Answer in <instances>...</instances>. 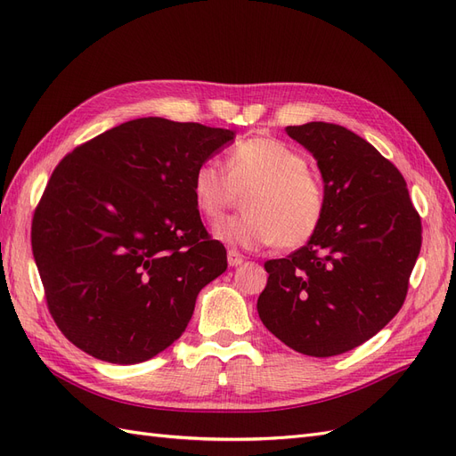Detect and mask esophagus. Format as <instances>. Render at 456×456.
I'll return each instance as SVG.
<instances>
[{"label": "esophagus", "mask_w": 456, "mask_h": 456, "mask_svg": "<svg viewBox=\"0 0 456 456\" xmlns=\"http://www.w3.org/2000/svg\"><path fill=\"white\" fill-rule=\"evenodd\" d=\"M243 260H245V256H243L240 251L228 249V265H230V266H241Z\"/></svg>", "instance_id": "esophagus-1"}]
</instances>
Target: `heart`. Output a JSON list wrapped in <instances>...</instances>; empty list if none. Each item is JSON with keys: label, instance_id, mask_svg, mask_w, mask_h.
I'll list each match as a JSON object with an SVG mask.
<instances>
[{"label": "heart", "instance_id": "obj_1", "mask_svg": "<svg viewBox=\"0 0 456 456\" xmlns=\"http://www.w3.org/2000/svg\"><path fill=\"white\" fill-rule=\"evenodd\" d=\"M245 191V213L213 228L223 243L245 249L278 243L281 249H295L322 224L323 188L308 171L306 158L280 141H243L230 151L228 173L207 159L191 175V196L207 220L223 216Z\"/></svg>", "mask_w": 456, "mask_h": 456}]
</instances>
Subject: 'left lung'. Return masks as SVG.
I'll return each mask as SVG.
<instances>
[{
    "label": "left lung",
    "instance_id": "1",
    "mask_svg": "<svg viewBox=\"0 0 456 456\" xmlns=\"http://www.w3.org/2000/svg\"><path fill=\"white\" fill-rule=\"evenodd\" d=\"M285 131L317 161L325 213L305 247L265 262L256 310L289 348L330 357L375 337L402 308L420 216L402 173L360 134L325 121Z\"/></svg>",
    "mask_w": 456,
    "mask_h": 456
}]
</instances>
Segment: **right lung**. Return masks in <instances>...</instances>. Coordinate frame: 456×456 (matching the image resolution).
<instances>
[{"label":"right lung","instance_id":"obj_1","mask_svg":"<svg viewBox=\"0 0 456 456\" xmlns=\"http://www.w3.org/2000/svg\"><path fill=\"white\" fill-rule=\"evenodd\" d=\"M233 139L139 118L57 165L34 213L32 251L53 320L79 350L133 365L184 333L200 291L228 266L203 228L191 175Z\"/></svg>","mask_w":456,"mask_h":456}]
</instances>
